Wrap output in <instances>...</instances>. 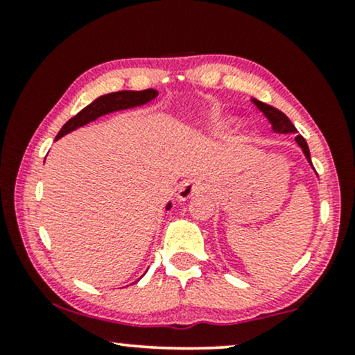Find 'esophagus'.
Listing matches in <instances>:
<instances>
[{
	"instance_id": "1",
	"label": "esophagus",
	"mask_w": 355,
	"mask_h": 355,
	"mask_svg": "<svg viewBox=\"0 0 355 355\" xmlns=\"http://www.w3.org/2000/svg\"><path fill=\"white\" fill-rule=\"evenodd\" d=\"M203 191H205V184H202L198 181H186V182H182L178 189V198L182 202L189 200V198L197 196V193H200Z\"/></svg>"
}]
</instances>
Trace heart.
<instances>
[{"instance_id":"b5f03b06","label":"heart","mask_w":355,"mask_h":355,"mask_svg":"<svg viewBox=\"0 0 355 355\" xmlns=\"http://www.w3.org/2000/svg\"><path fill=\"white\" fill-rule=\"evenodd\" d=\"M227 123H226V121H223V119H220V121H218V125H220V128H225V125H226Z\"/></svg>"}]
</instances>
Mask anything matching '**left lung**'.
I'll return each mask as SVG.
<instances>
[{"label": "left lung", "instance_id": "1", "mask_svg": "<svg viewBox=\"0 0 355 355\" xmlns=\"http://www.w3.org/2000/svg\"><path fill=\"white\" fill-rule=\"evenodd\" d=\"M252 101H254V103L257 105V108H259L261 113L268 118L271 125H273L275 132H279V134L297 132V129L294 128V124L291 123L289 118L283 113V111L276 110L275 106L266 105V103H263V101H259V100H252ZM295 142L299 144V147L302 148V152L305 153V158H307L309 163L312 164V159H310V150H309L307 142H305V139L302 137V135H297V137H295Z\"/></svg>", "mask_w": 355, "mask_h": 355}]
</instances>
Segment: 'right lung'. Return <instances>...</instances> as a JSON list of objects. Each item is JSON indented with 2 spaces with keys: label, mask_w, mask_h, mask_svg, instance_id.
<instances>
[{
  "label": "right lung",
  "mask_w": 355,
  "mask_h": 355,
  "mask_svg": "<svg viewBox=\"0 0 355 355\" xmlns=\"http://www.w3.org/2000/svg\"><path fill=\"white\" fill-rule=\"evenodd\" d=\"M157 95H158L157 90L147 89L140 92L123 90V92H114V94L100 96V98L92 101L89 106H85L84 110L79 111L74 118L67 121V123L61 128L60 134L56 135V140L61 139L62 135L72 132V130L77 128H82V125L89 124L90 121H95L96 118H100V116L113 113V111L132 108V106H140L147 103L150 100H153ZM169 208H171V203H168L166 210H169Z\"/></svg>",
  "instance_id": "obj_1"
}]
</instances>
